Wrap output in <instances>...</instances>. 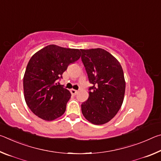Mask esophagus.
I'll return each instance as SVG.
<instances>
[{"mask_svg": "<svg viewBox=\"0 0 161 161\" xmlns=\"http://www.w3.org/2000/svg\"><path fill=\"white\" fill-rule=\"evenodd\" d=\"M70 92H71V94H72V95H76V94L78 93V91L72 89H71V90H70Z\"/></svg>", "mask_w": 161, "mask_h": 161, "instance_id": "1", "label": "esophagus"}]
</instances>
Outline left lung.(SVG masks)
I'll list each match as a JSON object with an SVG mask.
<instances>
[{
	"label": "left lung",
	"mask_w": 161,
	"mask_h": 161,
	"mask_svg": "<svg viewBox=\"0 0 161 161\" xmlns=\"http://www.w3.org/2000/svg\"><path fill=\"white\" fill-rule=\"evenodd\" d=\"M80 50L81 61L92 84L88 99L81 103V112L90 123L104 124L116 116L123 103L126 89L123 69L103 49Z\"/></svg>",
	"instance_id": "left-lung-1"
}]
</instances>
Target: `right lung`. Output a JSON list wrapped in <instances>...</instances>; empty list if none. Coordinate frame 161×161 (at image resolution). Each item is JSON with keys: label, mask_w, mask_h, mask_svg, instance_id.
Segmentation results:
<instances>
[{"label": "right lung", "mask_w": 161, "mask_h": 161, "mask_svg": "<svg viewBox=\"0 0 161 161\" xmlns=\"http://www.w3.org/2000/svg\"><path fill=\"white\" fill-rule=\"evenodd\" d=\"M80 57L78 49L55 45L46 46L32 56L23 77L24 97L39 118L50 121L63 115L71 93L57 80Z\"/></svg>", "instance_id": "obj_1"}]
</instances>
